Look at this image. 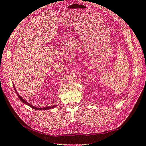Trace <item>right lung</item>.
I'll return each instance as SVG.
<instances>
[{
    "mask_svg": "<svg viewBox=\"0 0 146 146\" xmlns=\"http://www.w3.org/2000/svg\"><path fill=\"white\" fill-rule=\"evenodd\" d=\"M13 87H14L15 91L16 92V94H17V95H18V98L20 99V100H21V102H22L23 103H24V104H26V105H27L29 106H30V107H31L32 108H33V109H34V110H51V109H52V108H55V107L57 106V105H55V106H48V107H44V108H36V107H35V106H33V105H31L30 103H28L27 102H26V100H24V99H23V98L21 97L20 96L19 94L18 93V92L16 91V89L15 87V86H14V84H13Z\"/></svg>",
    "mask_w": 146,
    "mask_h": 146,
    "instance_id": "add662e5",
    "label": "right lung"
}]
</instances>
